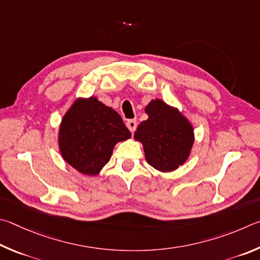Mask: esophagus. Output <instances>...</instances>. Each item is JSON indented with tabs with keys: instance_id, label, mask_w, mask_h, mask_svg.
Returning <instances> with one entry per match:
<instances>
[{
	"instance_id": "34e87169",
	"label": "esophagus",
	"mask_w": 260,
	"mask_h": 260,
	"mask_svg": "<svg viewBox=\"0 0 260 260\" xmlns=\"http://www.w3.org/2000/svg\"><path fill=\"white\" fill-rule=\"evenodd\" d=\"M126 126H127V129L131 131V133H135L136 127H137V121H136V120H127L126 121Z\"/></svg>"
}]
</instances>
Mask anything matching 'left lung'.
<instances>
[{"instance_id": "8db88e82", "label": "left lung", "mask_w": 260, "mask_h": 260, "mask_svg": "<svg viewBox=\"0 0 260 260\" xmlns=\"http://www.w3.org/2000/svg\"><path fill=\"white\" fill-rule=\"evenodd\" d=\"M148 115L135 133L143 144L149 166L161 172L178 169L187 161L194 144V129L178 109L161 99H154L145 107Z\"/></svg>"}]
</instances>
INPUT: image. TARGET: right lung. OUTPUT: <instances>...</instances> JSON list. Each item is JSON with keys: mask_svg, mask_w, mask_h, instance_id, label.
I'll return each instance as SVG.
<instances>
[{"mask_svg": "<svg viewBox=\"0 0 260 260\" xmlns=\"http://www.w3.org/2000/svg\"><path fill=\"white\" fill-rule=\"evenodd\" d=\"M131 137L121 116L95 97L76 99L59 126L61 156L81 174L98 175L114 146Z\"/></svg>", "mask_w": 260, "mask_h": 260, "instance_id": "1", "label": "right lung"}]
</instances>
